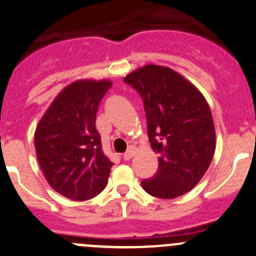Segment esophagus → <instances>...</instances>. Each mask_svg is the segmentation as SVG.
Returning a JSON list of instances; mask_svg holds the SVG:
<instances>
[{
	"instance_id": "1",
	"label": "esophagus",
	"mask_w": 256,
	"mask_h": 256,
	"mask_svg": "<svg viewBox=\"0 0 256 256\" xmlns=\"http://www.w3.org/2000/svg\"><path fill=\"white\" fill-rule=\"evenodd\" d=\"M135 151H136L135 146H128V148L126 150V152L122 155L124 160H130V158L134 156V154H135Z\"/></svg>"
}]
</instances>
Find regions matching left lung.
I'll return each mask as SVG.
<instances>
[{
	"instance_id": "obj_1",
	"label": "left lung",
	"mask_w": 256,
	"mask_h": 256,
	"mask_svg": "<svg viewBox=\"0 0 256 256\" xmlns=\"http://www.w3.org/2000/svg\"><path fill=\"white\" fill-rule=\"evenodd\" d=\"M141 96L158 172L141 181L148 194L174 199L194 188L212 160L215 128L204 96L188 80L164 66L148 65L124 78Z\"/></svg>"
}]
</instances>
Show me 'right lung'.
<instances>
[{"instance_id": "obj_1", "label": "right lung", "mask_w": 256, "mask_h": 256, "mask_svg": "<svg viewBox=\"0 0 256 256\" xmlns=\"http://www.w3.org/2000/svg\"><path fill=\"white\" fill-rule=\"evenodd\" d=\"M110 81H76L62 90L40 121L34 148L44 175L58 194L76 202L95 198L114 165L96 128L98 105Z\"/></svg>"}]
</instances>
